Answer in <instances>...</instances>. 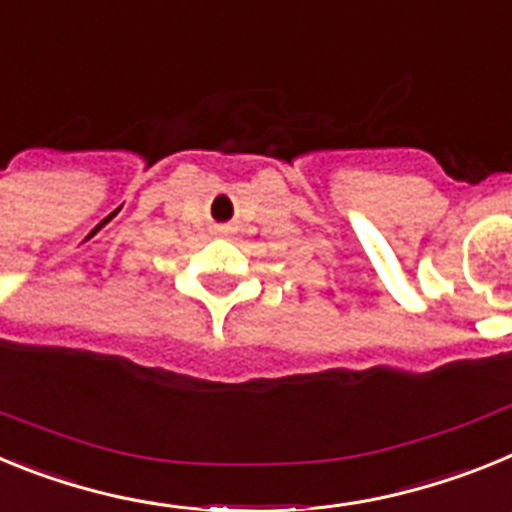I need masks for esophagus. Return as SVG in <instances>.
Segmentation results:
<instances>
[{
    "mask_svg": "<svg viewBox=\"0 0 512 512\" xmlns=\"http://www.w3.org/2000/svg\"><path fill=\"white\" fill-rule=\"evenodd\" d=\"M212 230H215V235H230L235 228L230 223H220V225H215V228H212Z\"/></svg>",
    "mask_w": 512,
    "mask_h": 512,
    "instance_id": "esophagus-1",
    "label": "esophagus"
}]
</instances>
